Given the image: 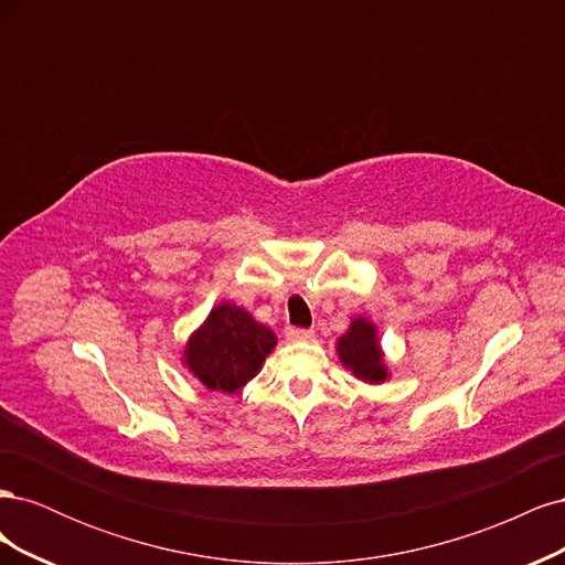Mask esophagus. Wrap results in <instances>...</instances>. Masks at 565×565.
<instances>
[{"instance_id": "34e87169", "label": "esophagus", "mask_w": 565, "mask_h": 565, "mask_svg": "<svg viewBox=\"0 0 565 565\" xmlns=\"http://www.w3.org/2000/svg\"><path fill=\"white\" fill-rule=\"evenodd\" d=\"M287 339L292 341H306V339H313V330H303V328H287Z\"/></svg>"}]
</instances>
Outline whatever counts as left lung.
Masks as SVG:
<instances>
[{"label":"left lung","mask_w":565,"mask_h":565,"mask_svg":"<svg viewBox=\"0 0 565 565\" xmlns=\"http://www.w3.org/2000/svg\"><path fill=\"white\" fill-rule=\"evenodd\" d=\"M337 355L355 380L365 384H384L388 380L380 332L365 316H355L349 330L337 339Z\"/></svg>","instance_id":"1"}]
</instances>
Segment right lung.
Here are the masks:
<instances>
[{
	"instance_id": "1",
	"label": "right lung",
	"mask_w": 565,
	"mask_h": 565,
	"mask_svg": "<svg viewBox=\"0 0 565 565\" xmlns=\"http://www.w3.org/2000/svg\"><path fill=\"white\" fill-rule=\"evenodd\" d=\"M278 337L235 303H218L188 337L183 365L210 391L237 393L259 374Z\"/></svg>"
}]
</instances>
